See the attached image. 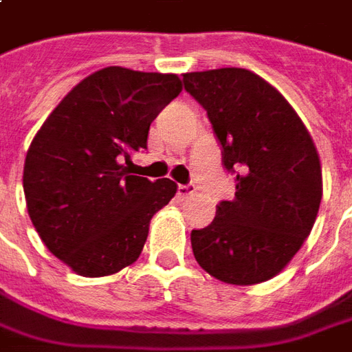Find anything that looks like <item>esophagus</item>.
I'll use <instances>...</instances> for the list:
<instances>
[{
  "label": "esophagus",
  "instance_id": "obj_1",
  "mask_svg": "<svg viewBox=\"0 0 352 352\" xmlns=\"http://www.w3.org/2000/svg\"><path fill=\"white\" fill-rule=\"evenodd\" d=\"M195 193V186L193 184H188V186H178V197L180 199H188Z\"/></svg>",
  "mask_w": 352,
  "mask_h": 352
}]
</instances>
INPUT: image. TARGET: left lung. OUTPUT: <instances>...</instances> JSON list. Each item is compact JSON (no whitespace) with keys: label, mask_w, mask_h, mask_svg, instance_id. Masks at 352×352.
I'll use <instances>...</instances> for the list:
<instances>
[{"label":"left lung","mask_w":352,"mask_h":352,"mask_svg":"<svg viewBox=\"0 0 352 352\" xmlns=\"http://www.w3.org/2000/svg\"><path fill=\"white\" fill-rule=\"evenodd\" d=\"M184 88L207 111L236 174L207 228L191 232L199 266L217 280L253 285L280 274L301 249L322 201V166L299 115L278 89L245 69L186 72Z\"/></svg>","instance_id":"left-lung-1"}]
</instances>
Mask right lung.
<instances>
[{
	"instance_id": "right-lung-1",
	"label": "right lung",
	"mask_w": 352,
	"mask_h": 352,
	"mask_svg": "<svg viewBox=\"0 0 352 352\" xmlns=\"http://www.w3.org/2000/svg\"><path fill=\"white\" fill-rule=\"evenodd\" d=\"M182 91L176 74L107 67L70 89L26 153L24 197L51 253L86 278L138 261L157 210L176 193L168 178L132 174L149 126Z\"/></svg>"
}]
</instances>
